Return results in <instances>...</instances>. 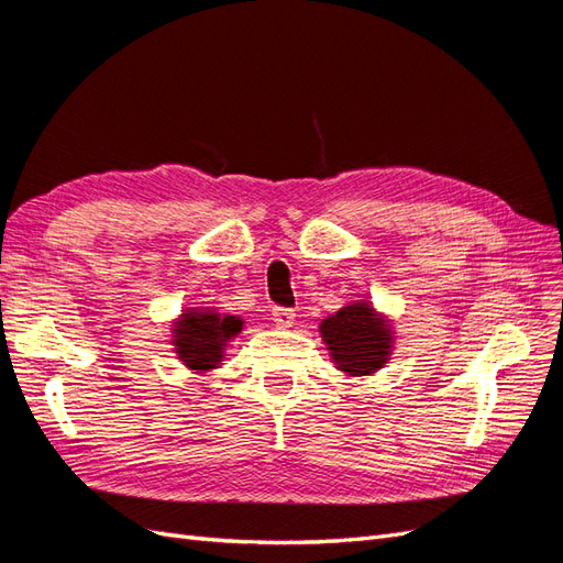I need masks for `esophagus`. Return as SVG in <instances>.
I'll return each mask as SVG.
<instances>
[{"label": "esophagus", "instance_id": "1", "mask_svg": "<svg viewBox=\"0 0 563 563\" xmlns=\"http://www.w3.org/2000/svg\"><path fill=\"white\" fill-rule=\"evenodd\" d=\"M272 319H275L277 327L288 329L296 321V314H294V310H288V308H275V310H272Z\"/></svg>", "mask_w": 563, "mask_h": 563}]
</instances>
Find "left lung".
Instances as JSON below:
<instances>
[{
  "mask_svg": "<svg viewBox=\"0 0 563 563\" xmlns=\"http://www.w3.org/2000/svg\"><path fill=\"white\" fill-rule=\"evenodd\" d=\"M321 338L331 350L338 371L350 376H368L385 366L391 354L389 323L364 300L340 308L321 321Z\"/></svg>",
  "mask_w": 563,
  "mask_h": 563,
  "instance_id": "left-lung-1",
  "label": "left lung"
}]
</instances>
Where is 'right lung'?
Here are the masks:
<instances>
[{"mask_svg": "<svg viewBox=\"0 0 563 563\" xmlns=\"http://www.w3.org/2000/svg\"><path fill=\"white\" fill-rule=\"evenodd\" d=\"M242 319L213 310H187L174 327L178 360L197 373L216 368L223 360V347L242 331Z\"/></svg>", "mask_w": 563, "mask_h": 563, "instance_id": "add662e5", "label": "right lung"}]
</instances>
